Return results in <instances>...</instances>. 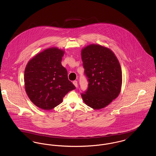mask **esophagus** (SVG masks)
Wrapping results in <instances>:
<instances>
[{"label":"esophagus","mask_w":156,"mask_h":156,"mask_svg":"<svg viewBox=\"0 0 156 156\" xmlns=\"http://www.w3.org/2000/svg\"><path fill=\"white\" fill-rule=\"evenodd\" d=\"M73 83H74V85L75 86V87H78V82L76 81H73Z\"/></svg>","instance_id":"1"}]
</instances>
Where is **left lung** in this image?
<instances>
[{"label":"left lung","instance_id":"obj_1","mask_svg":"<svg viewBox=\"0 0 156 156\" xmlns=\"http://www.w3.org/2000/svg\"><path fill=\"white\" fill-rule=\"evenodd\" d=\"M85 75L89 82L82 93L83 102L94 109H101L118 97L122 82L119 61L111 50L104 46L90 44L81 51Z\"/></svg>","mask_w":156,"mask_h":156}]
</instances>
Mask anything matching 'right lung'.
<instances>
[{
  "mask_svg": "<svg viewBox=\"0 0 156 156\" xmlns=\"http://www.w3.org/2000/svg\"><path fill=\"white\" fill-rule=\"evenodd\" d=\"M64 54L58 48L46 49L30 59L25 68L26 92L30 101L42 109L56 107L68 92L76 88L61 65Z\"/></svg>",
  "mask_w": 156,
  "mask_h": 156,
  "instance_id": "obj_1",
  "label": "right lung"
}]
</instances>
